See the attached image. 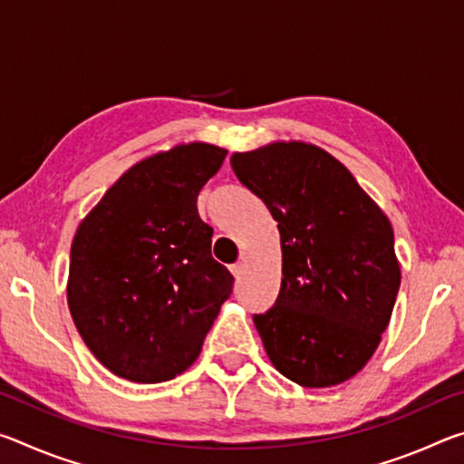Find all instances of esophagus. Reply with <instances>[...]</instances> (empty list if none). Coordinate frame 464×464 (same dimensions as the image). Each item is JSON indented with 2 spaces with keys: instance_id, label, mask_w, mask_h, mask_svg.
I'll return each mask as SVG.
<instances>
[{
  "instance_id": "1",
  "label": "esophagus",
  "mask_w": 464,
  "mask_h": 464,
  "mask_svg": "<svg viewBox=\"0 0 464 464\" xmlns=\"http://www.w3.org/2000/svg\"><path fill=\"white\" fill-rule=\"evenodd\" d=\"M231 272H233V276H235V278H241V274L246 272V264H243V262L233 264V266H231Z\"/></svg>"
}]
</instances>
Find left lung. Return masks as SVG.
<instances>
[{"mask_svg":"<svg viewBox=\"0 0 464 464\" xmlns=\"http://www.w3.org/2000/svg\"><path fill=\"white\" fill-rule=\"evenodd\" d=\"M231 168L278 221L280 293L254 315L272 364L309 389L348 381L374 354L401 285L389 218L315 145L233 153Z\"/></svg>","mask_w":464,"mask_h":464,"instance_id":"left-lung-1","label":"left lung"}]
</instances>
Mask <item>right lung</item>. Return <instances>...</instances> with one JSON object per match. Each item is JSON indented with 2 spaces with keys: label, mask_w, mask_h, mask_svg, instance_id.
I'll use <instances>...</instances> for the list:
<instances>
[{
  "label": "right lung",
  "mask_w": 464,
  "mask_h": 464,
  "mask_svg": "<svg viewBox=\"0 0 464 464\" xmlns=\"http://www.w3.org/2000/svg\"><path fill=\"white\" fill-rule=\"evenodd\" d=\"M225 157L221 147L190 143L139 161L75 233L69 311L92 354L122 379L184 372L233 293L196 207Z\"/></svg>",
  "instance_id": "1"
}]
</instances>
